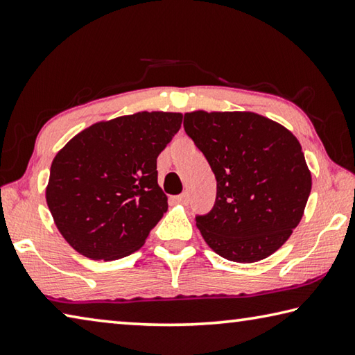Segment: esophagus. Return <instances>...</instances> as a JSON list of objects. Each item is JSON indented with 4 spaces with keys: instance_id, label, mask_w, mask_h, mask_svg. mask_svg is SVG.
Returning a JSON list of instances; mask_svg holds the SVG:
<instances>
[{
    "instance_id": "obj_1",
    "label": "esophagus",
    "mask_w": 355,
    "mask_h": 355,
    "mask_svg": "<svg viewBox=\"0 0 355 355\" xmlns=\"http://www.w3.org/2000/svg\"><path fill=\"white\" fill-rule=\"evenodd\" d=\"M176 201L181 202V204H187L189 202V195L187 193H181L176 196Z\"/></svg>"
}]
</instances>
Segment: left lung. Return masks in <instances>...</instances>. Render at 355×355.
I'll return each mask as SVG.
<instances>
[{
    "label": "left lung",
    "mask_w": 355,
    "mask_h": 355,
    "mask_svg": "<svg viewBox=\"0 0 355 355\" xmlns=\"http://www.w3.org/2000/svg\"><path fill=\"white\" fill-rule=\"evenodd\" d=\"M184 129L216 179L214 209L196 216L206 243L239 263L276 252L300 225L312 190L296 137L254 112H189Z\"/></svg>",
    "instance_id": "8db88e82"
}]
</instances>
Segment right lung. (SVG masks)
I'll return each mask as SVG.
<instances>
[{
	"instance_id": "obj_1",
	"label": "right lung",
	"mask_w": 355,
	"mask_h": 355,
	"mask_svg": "<svg viewBox=\"0 0 355 355\" xmlns=\"http://www.w3.org/2000/svg\"><path fill=\"white\" fill-rule=\"evenodd\" d=\"M181 124L178 112H137L92 124L55 154L46 204L73 250L105 262L140 250L168 209L157 157Z\"/></svg>"
}]
</instances>
